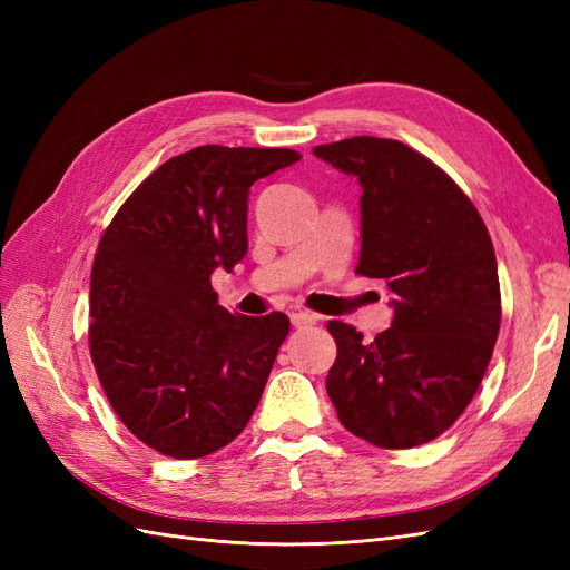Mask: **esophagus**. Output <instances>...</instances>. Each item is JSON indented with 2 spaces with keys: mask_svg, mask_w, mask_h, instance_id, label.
<instances>
[{
  "mask_svg": "<svg viewBox=\"0 0 570 570\" xmlns=\"http://www.w3.org/2000/svg\"><path fill=\"white\" fill-rule=\"evenodd\" d=\"M318 323V316L312 312H295L292 314V325L295 327H312Z\"/></svg>",
  "mask_w": 570,
  "mask_h": 570,
  "instance_id": "1",
  "label": "esophagus"
}]
</instances>
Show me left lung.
Returning a JSON list of instances; mask_svg holds the SVG:
<instances>
[{
    "instance_id": "1",
    "label": "left lung",
    "mask_w": 570,
    "mask_h": 570,
    "mask_svg": "<svg viewBox=\"0 0 570 570\" xmlns=\"http://www.w3.org/2000/svg\"><path fill=\"white\" fill-rule=\"evenodd\" d=\"M314 154L364 187L356 273L394 292L392 327L373 340L327 323L337 342L327 394L356 438L425 444L471 404L492 358L502 295L490 233L469 195L400 140L358 135Z\"/></svg>"
}]
</instances>
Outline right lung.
<instances>
[{"label":"right lung","mask_w":570,"mask_h":570,"mask_svg":"<svg viewBox=\"0 0 570 570\" xmlns=\"http://www.w3.org/2000/svg\"><path fill=\"white\" fill-rule=\"evenodd\" d=\"M295 149L204 145L161 164L101 235L90 283V356L116 416L170 459L233 442L289 333L218 306L214 268L247 254L249 187Z\"/></svg>","instance_id":"1"}]
</instances>
